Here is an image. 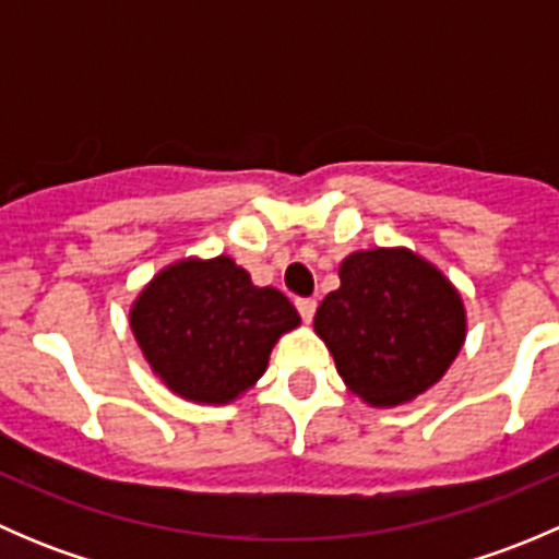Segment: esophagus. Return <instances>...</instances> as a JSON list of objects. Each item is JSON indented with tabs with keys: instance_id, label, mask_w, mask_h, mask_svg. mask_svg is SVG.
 Segmentation results:
<instances>
[{
	"instance_id": "esophagus-1",
	"label": "esophagus",
	"mask_w": 559,
	"mask_h": 559,
	"mask_svg": "<svg viewBox=\"0 0 559 559\" xmlns=\"http://www.w3.org/2000/svg\"><path fill=\"white\" fill-rule=\"evenodd\" d=\"M297 311H300L306 324H311L313 313H316V300H311V297H306V300H297Z\"/></svg>"
}]
</instances>
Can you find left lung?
Instances as JSON below:
<instances>
[{"label": "left lung", "mask_w": 559, "mask_h": 559, "mask_svg": "<svg viewBox=\"0 0 559 559\" xmlns=\"http://www.w3.org/2000/svg\"><path fill=\"white\" fill-rule=\"evenodd\" d=\"M337 278L313 330L359 400L394 408L447 376L465 343L467 313L456 286L430 259L405 246H376L348 253Z\"/></svg>", "instance_id": "obj_1"}]
</instances>
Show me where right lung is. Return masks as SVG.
Instances as JSON below:
<instances>
[{
  "instance_id": "add662e5",
  "label": "right lung",
  "mask_w": 559,
  "mask_h": 559,
  "mask_svg": "<svg viewBox=\"0 0 559 559\" xmlns=\"http://www.w3.org/2000/svg\"><path fill=\"white\" fill-rule=\"evenodd\" d=\"M129 326L156 379L200 405H227L257 384L300 313L273 286H257L227 253L162 267L129 306Z\"/></svg>"
}]
</instances>
